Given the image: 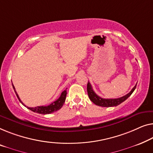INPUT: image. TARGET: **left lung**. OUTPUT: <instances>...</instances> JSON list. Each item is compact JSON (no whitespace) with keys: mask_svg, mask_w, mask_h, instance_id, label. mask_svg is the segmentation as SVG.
<instances>
[{"mask_svg":"<svg viewBox=\"0 0 153 153\" xmlns=\"http://www.w3.org/2000/svg\"><path fill=\"white\" fill-rule=\"evenodd\" d=\"M137 86V84L135 86H134V88H132L129 93H128L127 94H126L125 96L121 97L120 98L117 99H103L98 96L96 93L93 90L91 84L89 82L88 83L87 85V90H88V97L90 100H91L93 103L96 104L97 105L101 106V107H114V106H117L119 104L121 103L123 101H126L130 95L132 94V92H134V90H135Z\"/></svg>","mask_w":153,"mask_h":153,"instance_id":"obj_1","label":"left lung"}]
</instances>
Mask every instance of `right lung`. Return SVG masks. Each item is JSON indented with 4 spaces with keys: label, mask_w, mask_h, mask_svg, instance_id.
Returning a JSON list of instances; mask_svg holds the SVG:
<instances>
[{
    "label": "right lung",
    "mask_w": 153,
    "mask_h": 153,
    "mask_svg": "<svg viewBox=\"0 0 153 153\" xmlns=\"http://www.w3.org/2000/svg\"><path fill=\"white\" fill-rule=\"evenodd\" d=\"M12 86H13V88H14V90L15 93H16L18 99H19V100L20 101V102L23 104L24 106L27 107L28 109L32 110V111H33L34 112H36V113H39V114H43L52 113V112H56V111H57V110H59V109H61V108H62V106H63V105L64 104V103H65L66 95H67V91H66V90H65L63 92H62L60 97H59L57 100H56L53 103L50 104V105H48L47 106L42 105V106H37V107H35V108H30V107H27V106H26L25 104L22 102L21 99H20L19 95H18L16 91L15 90V88H14V85H13V83H12ZM66 89H67V88H66Z\"/></svg>",
    "instance_id": "add662e5"
}]
</instances>
